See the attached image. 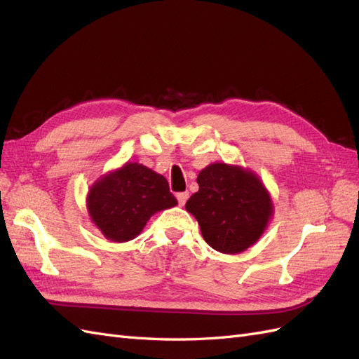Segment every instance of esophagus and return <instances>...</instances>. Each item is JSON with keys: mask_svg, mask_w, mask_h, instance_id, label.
Wrapping results in <instances>:
<instances>
[{"mask_svg": "<svg viewBox=\"0 0 359 359\" xmlns=\"http://www.w3.org/2000/svg\"><path fill=\"white\" fill-rule=\"evenodd\" d=\"M177 199H178V203H180L181 206H184V203H186L187 199H189V191H181V193H178V194H177Z\"/></svg>", "mask_w": 359, "mask_h": 359, "instance_id": "34e87169", "label": "esophagus"}]
</instances>
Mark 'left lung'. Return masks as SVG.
<instances>
[{"mask_svg": "<svg viewBox=\"0 0 359 359\" xmlns=\"http://www.w3.org/2000/svg\"><path fill=\"white\" fill-rule=\"evenodd\" d=\"M199 190L186 210L201 226L206 244L226 255L252 247L273 219L271 194L253 170L227 163H211L198 175Z\"/></svg>", "mask_w": 359, "mask_h": 359, "instance_id": "1", "label": "left lung"}]
</instances>
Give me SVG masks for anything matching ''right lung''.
Instances as JSON below:
<instances>
[{
  "label": "right lung",
  "mask_w": 359,
  "mask_h": 359,
  "mask_svg": "<svg viewBox=\"0 0 359 359\" xmlns=\"http://www.w3.org/2000/svg\"><path fill=\"white\" fill-rule=\"evenodd\" d=\"M175 205L166 178L136 161L107 172L86 194L91 222L112 243L135 240L151 217Z\"/></svg>",
  "instance_id": "add662e5"
}]
</instances>
